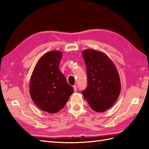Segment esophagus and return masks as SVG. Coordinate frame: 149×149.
<instances>
[{
    "label": "esophagus",
    "instance_id": "34e87169",
    "mask_svg": "<svg viewBox=\"0 0 149 149\" xmlns=\"http://www.w3.org/2000/svg\"><path fill=\"white\" fill-rule=\"evenodd\" d=\"M73 89H74V91L75 92L77 91V86H76V85H74V86H73Z\"/></svg>",
    "mask_w": 149,
    "mask_h": 149
}]
</instances>
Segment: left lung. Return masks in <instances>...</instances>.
<instances>
[{
  "label": "left lung",
  "mask_w": 149,
  "mask_h": 149,
  "mask_svg": "<svg viewBox=\"0 0 149 149\" xmlns=\"http://www.w3.org/2000/svg\"><path fill=\"white\" fill-rule=\"evenodd\" d=\"M82 54L88 77V86L82 94L93 110L104 112L114 104L120 94L118 71L105 53L89 49Z\"/></svg>",
  "instance_id": "8db88e82"
}]
</instances>
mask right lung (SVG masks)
Instances as JSON below:
<instances>
[{"instance_id": "obj_1", "label": "right lung", "mask_w": 149, "mask_h": 149, "mask_svg": "<svg viewBox=\"0 0 149 149\" xmlns=\"http://www.w3.org/2000/svg\"><path fill=\"white\" fill-rule=\"evenodd\" d=\"M62 55L58 51L44 54L30 78V94L33 101L40 109L50 114L60 111L74 91L59 70Z\"/></svg>"}]
</instances>
